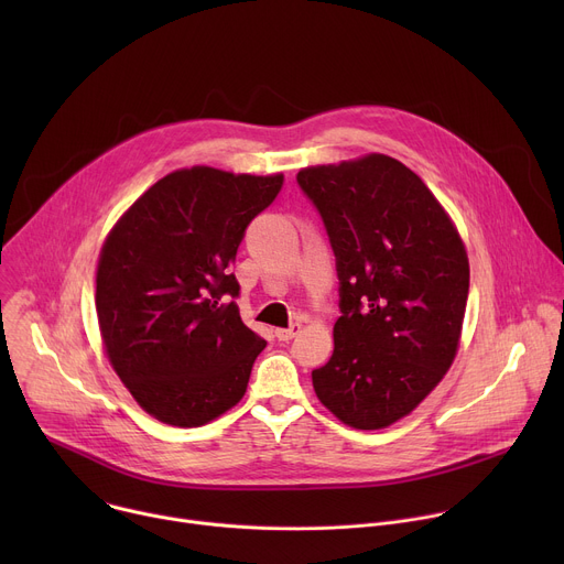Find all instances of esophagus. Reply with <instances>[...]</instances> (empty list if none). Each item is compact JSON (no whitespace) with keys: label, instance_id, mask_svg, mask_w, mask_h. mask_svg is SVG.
<instances>
[{"label":"esophagus","instance_id":"obj_1","mask_svg":"<svg viewBox=\"0 0 564 564\" xmlns=\"http://www.w3.org/2000/svg\"><path fill=\"white\" fill-rule=\"evenodd\" d=\"M299 333H301V324H292L290 328H279L274 335H276L279 341H290V339H294Z\"/></svg>","mask_w":564,"mask_h":564}]
</instances>
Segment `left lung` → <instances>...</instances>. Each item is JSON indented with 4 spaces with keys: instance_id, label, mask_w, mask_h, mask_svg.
I'll return each mask as SVG.
<instances>
[{
    "instance_id": "8db88e82",
    "label": "left lung",
    "mask_w": 564,
    "mask_h": 564,
    "mask_svg": "<svg viewBox=\"0 0 564 564\" xmlns=\"http://www.w3.org/2000/svg\"><path fill=\"white\" fill-rule=\"evenodd\" d=\"M296 183L324 220L339 279L335 352L312 370L314 392L352 429L390 426L455 359L468 299L462 238L390 155L307 167Z\"/></svg>"
}]
</instances>
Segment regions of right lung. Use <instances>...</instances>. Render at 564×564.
Wrapping results in <instances>:
<instances>
[{
	"label": "right lung",
	"mask_w": 564,
	"mask_h": 564,
	"mask_svg": "<svg viewBox=\"0 0 564 564\" xmlns=\"http://www.w3.org/2000/svg\"><path fill=\"white\" fill-rule=\"evenodd\" d=\"M281 187L283 174L181 170L111 229L96 279L98 324L111 366L155 420L203 426L243 399L265 339L240 318L231 263Z\"/></svg>",
	"instance_id": "obj_1"
}]
</instances>
